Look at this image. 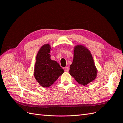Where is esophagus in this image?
<instances>
[{
	"label": "esophagus",
	"mask_w": 123,
	"mask_h": 123,
	"mask_svg": "<svg viewBox=\"0 0 123 123\" xmlns=\"http://www.w3.org/2000/svg\"><path fill=\"white\" fill-rule=\"evenodd\" d=\"M69 71V67H66V68H65V71L66 72H68Z\"/></svg>",
	"instance_id": "obj_1"
}]
</instances>
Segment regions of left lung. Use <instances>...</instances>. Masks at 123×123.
I'll list each match as a JSON object with an SVG mask.
<instances>
[{
	"label": "left lung",
	"instance_id": "obj_1",
	"mask_svg": "<svg viewBox=\"0 0 123 123\" xmlns=\"http://www.w3.org/2000/svg\"><path fill=\"white\" fill-rule=\"evenodd\" d=\"M69 74L83 86L92 82L97 78L98 70L92 54L86 47L82 45L74 47V59L70 67Z\"/></svg>",
	"mask_w": 123,
	"mask_h": 123
}]
</instances>
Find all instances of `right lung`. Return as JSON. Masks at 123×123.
Masks as SVG:
<instances>
[{"label": "right lung", "instance_id": "add662e5", "mask_svg": "<svg viewBox=\"0 0 123 123\" xmlns=\"http://www.w3.org/2000/svg\"><path fill=\"white\" fill-rule=\"evenodd\" d=\"M51 50L50 44H44L40 47L36 57L33 74L36 80L43 87L53 85L64 73L60 64L50 59L49 53Z\"/></svg>", "mask_w": 123, "mask_h": 123}]
</instances>
